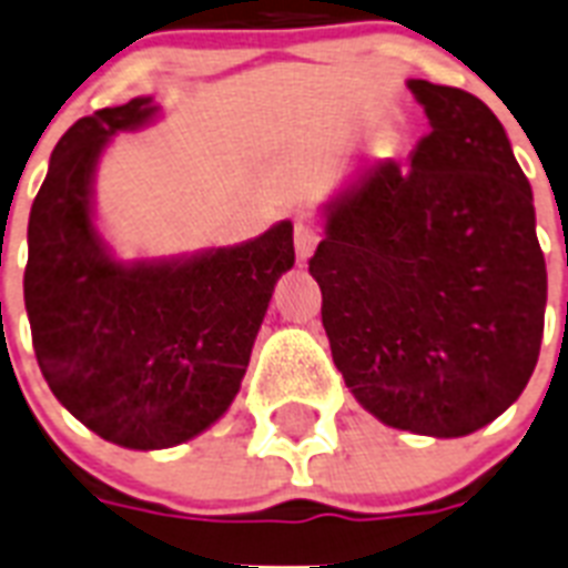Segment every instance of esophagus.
Listing matches in <instances>:
<instances>
[{
	"label": "esophagus",
	"instance_id": "1",
	"mask_svg": "<svg viewBox=\"0 0 568 568\" xmlns=\"http://www.w3.org/2000/svg\"><path fill=\"white\" fill-rule=\"evenodd\" d=\"M317 242H321V224L315 219L300 215L297 224H294V247H297L300 260H308L315 253Z\"/></svg>",
	"mask_w": 568,
	"mask_h": 568
}]
</instances>
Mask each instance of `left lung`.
<instances>
[{
  "label": "left lung",
  "instance_id": "1",
  "mask_svg": "<svg viewBox=\"0 0 568 568\" xmlns=\"http://www.w3.org/2000/svg\"><path fill=\"white\" fill-rule=\"evenodd\" d=\"M432 131L412 165H367L308 260L332 358L385 426L460 437L519 399L537 367L546 260L534 195L493 110L408 81Z\"/></svg>",
  "mask_w": 568,
  "mask_h": 568
}]
</instances>
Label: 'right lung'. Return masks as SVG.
<instances>
[{"label":"right lung","mask_w":568,"mask_h":568,"mask_svg":"<svg viewBox=\"0 0 568 568\" xmlns=\"http://www.w3.org/2000/svg\"><path fill=\"white\" fill-rule=\"evenodd\" d=\"M151 99L78 119L31 204L26 312L52 394L128 449L178 446L239 394L276 280L294 265L292 224L183 262L110 260L90 219L104 142L149 122Z\"/></svg>","instance_id":"add662e5"}]
</instances>
